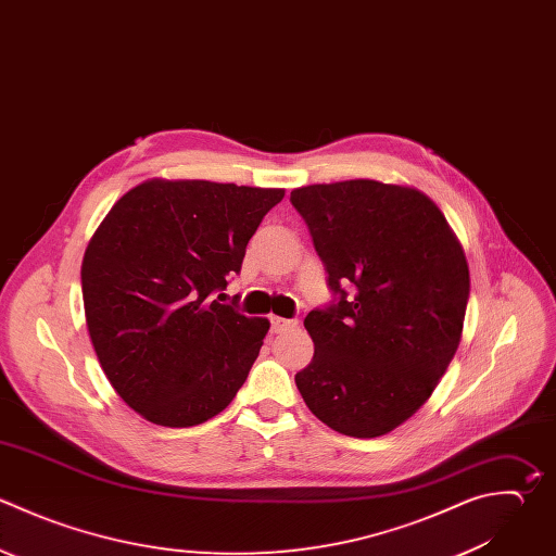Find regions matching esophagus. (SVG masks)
<instances>
[{
	"mask_svg": "<svg viewBox=\"0 0 556 556\" xmlns=\"http://www.w3.org/2000/svg\"><path fill=\"white\" fill-rule=\"evenodd\" d=\"M298 321H293V319H282V317H271V332H285V330H289V328H293Z\"/></svg>",
	"mask_w": 556,
	"mask_h": 556,
	"instance_id": "obj_1",
	"label": "esophagus"
}]
</instances>
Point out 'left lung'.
Returning <instances> with one entry per match:
<instances>
[{"label": "left lung", "instance_id": "obj_1", "mask_svg": "<svg viewBox=\"0 0 556 556\" xmlns=\"http://www.w3.org/2000/svg\"><path fill=\"white\" fill-rule=\"evenodd\" d=\"M291 204L339 298L306 315L315 354L295 384L332 430L387 434L419 410L456 354L469 298L463 245L413 187L308 185Z\"/></svg>", "mask_w": 556, "mask_h": 556}]
</instances>
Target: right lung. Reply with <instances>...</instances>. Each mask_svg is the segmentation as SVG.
Instances as JSON below:
<instances>
[{
	"mask_svg": "<svg viewBox=\"0 0 556 556\" xmlns=\"http://www.w3.org/2000/svg\"><path fill=\"white\" fill-rule=\"evenodd\" d=\"M282 198L285 189L152 178L98 226L80 271L87 328L113 389L143 419L198 426L245 382L269 321L217 293Z\"/></svg>",
	"mask_w": 556,
	"mask_h": 556,
	"instance_id": "1",
	"label": "right lung"
}]
</instances>
